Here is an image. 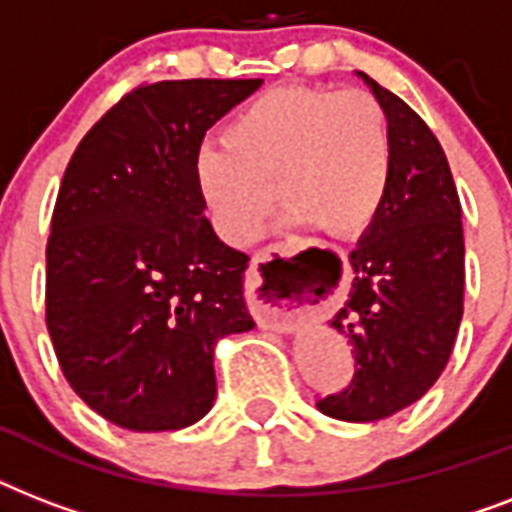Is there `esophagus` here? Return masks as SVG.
Returning <instances> with one entry per match:
<instances>
[{"instance_id":"esophagus-1","label":"esophagus","mask_w":512,"mask_h":512,"mask_svg":"<svg viewBox=\"0 0 512 512\" xmlns=\"http://www.w3.org/2000/svg\"><path fill=\"white\" fill-rule=\"evenodd\" d=\"M263 260L255 257L247 271V295L257 324L263 329H276V332H289L300 321L308 319V289H303V281L297 273H287L279 281L263 279Z\"/></svg>"}]
</instances>
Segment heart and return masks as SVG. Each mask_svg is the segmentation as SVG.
Returning <instances> with one entry per match:
<instances>
[{
	"instance_id": "heart-1",
	"label": "heart",
	"mask_w": 512,
	"mask_h": 512,
	"mask_svg": "<svg viewBox=\"0 0 512 512\" xmlns=\"http://www.w3.org/2000/svg\"><path fill=\"white\" fill-rule=\"evenodd\" d=\"M225 143L196 156V183L217 233L244 247L263 231L276 188L292 223L332 236L369 228L388 196L393 135L366 90L273 87L225 127Z\"/></svg>"
}]
</instances>
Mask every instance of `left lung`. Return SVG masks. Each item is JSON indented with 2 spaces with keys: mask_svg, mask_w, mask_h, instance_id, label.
Wrapping results in <instances>:
<instances>
[{
  "mask_svg": "<svg viewBox=\"0 0 512 512\" xmlns=\"http://www.w3.org/2000/svg\"><path fill=\"white\" fill-rule=\"evenodd\" d=\"M390 122L393 170L380 212L350 252L353 284L332 327L356 374L321 414L374 422L422 398L452 356L465 295L462 207L446 154L404 100L358 71Z\"/></svg>",
  "mask_w": 512,
  "mask_h": 512,
  "instance_id": "1",
  "label": "left lung"
}]
</instances>
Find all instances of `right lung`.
Segmentation results:
<instances>
[{
  "instance_id": "1",
  "label": "right lung",
  "mask_w": 512,
  "mask_h": 512,
  "mask_svg": "<svg viewBox=\"0 0 512 512\" xmlns=\"http://www.w3.org/2000/svg\"><path fill=\"white\" fill-rule=\"evenodd\" d=\"M260 84H140L68 162L47 241V332L76 396L119 428L199 422L217 393V340L255 327L249 257L204 217L196 156Z\"/></svg>"
}]
</instances>
